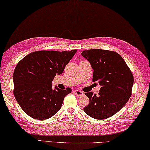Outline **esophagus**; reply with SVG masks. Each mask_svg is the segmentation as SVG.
Here are the masks:
<instances>
[{
  "instance_id": "esophagus-1",
  "label": "esophagus",
  "mask_w": 150,
  "mask_h": 150,
  "mask_svg": "<svg viewBox=\"0 0 150 150\" xmlns=\"http://www.w3.org/2000/svg\"><path fill=\"white\" fill-rule=\"evenodd\" d=\"M74 92H75V94L77 95V96H81L84 94L83 92L79 91V90H75V91H74Z\"/></svg>"
}]
</instances>
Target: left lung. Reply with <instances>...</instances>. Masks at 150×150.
<instances>
[{
	"label": "left lung",
	"instance_id": "1",
	"mask_svg": "<svg viewBox=\"0 0 150 150\" xmlns=\"http://www.w3.org/2000/svg\"><path fill=\"white\" fill-rule=\"evenodd\" d=\"M94 70L92 81L102 87L98 95L86 92L88 105L84 108L87 115L96 119H105L115 115L129 100L134 78L118 53L113 51L91 49L81 53Z\"/></svg>",
	"mask_w": 150,
	"mask_h": 150
}]
</instances>
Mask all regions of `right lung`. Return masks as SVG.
<instances>
[{
	"label": "right lung",
	"mask_w": 150,
	"mask_h": 150,
	"mask_svg": "<svg viewBox=\"0 0 150 150\" xmlns=\"http://www.w3.org/2000/svg\"><path fill=\"white\" fill-rule=\"evenodd\" d=\"M76 52L36 51L17 64L13 74V94L27 115L43 120L60 110L64 98L71 89L52 88V82L56 75L63 73Z\"/></svg>",
	"instance_id": "obj_1"
}]
</instances>
